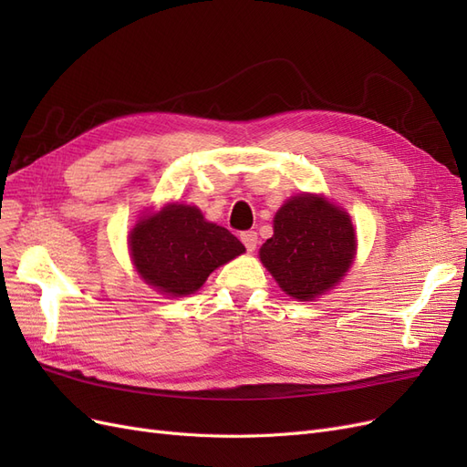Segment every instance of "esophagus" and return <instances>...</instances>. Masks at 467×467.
Masks as SVG:
<instances>
[{"label": "esophagus", "mask_w": 467, "mask_h": 467, "mask_svg": "<svg viewBox=\"0 0 467 467\" xmlns=\"http://www.w3.org/2000/svg\"><path fill=\"white\" fill-rule=\"evenodd\" d=\"M242 242H244V245L247 247V251H255V247H257V242H259V237H257V232H244L242 235Z\"/></svg>", "instance_id": "34e87169"}]
</instances>
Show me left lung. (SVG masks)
<instances>
[{"mask_svg":"<svg viewBox=\"0 0 467 467\" xmlns=\"http://www.w3.org/2000/svg\"><path fill=\"white\" fill-rule=\"evenodd\" d=\"M355 249L347 212L317 194H300L276 212L275 235L263 244L259 255L282 290L307 302L345 276Z\"/></svg>","mask_w":467,"mask_h":467,"instance_id":"8db88e82","label":"left lung"}]
</instances>
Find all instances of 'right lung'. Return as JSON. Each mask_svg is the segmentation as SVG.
<instances>
[{"label": "right lung", "instance_id": "1", "mask_svg": "<svg viewBox=\"0 0 467 467\" xmlns=\"http://www.w3.org/2000/svg\"><path fill=\"white\" fill-rule=\"evenodd\" d=\"M244 251L234 234L185 204H169L140 220L130 232V253L140 276L169 296L196 292L214 268Z\"/></svg>", "mask_w": 467, "mask_h": 467}]
</instances>
